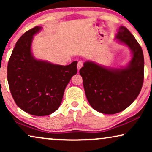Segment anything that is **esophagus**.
I'll list each match as a JSON object with an SVG mask.
<instances>
[{"label":"esophagus","mask_w":152,"mask_h":152,"mask_svg":"<svg viewBox=\"0 0 152 152\" xmlns=\"http://www.w3.org/2000/svg\"><path fill=\"white\" fill-rule=\"evenodd\" d=\"M77 70H80V68H82V66H83V62L80 61H79L78 63H77Z\"/></svg>","instance_id":"esophagus-1"}]
</instances>
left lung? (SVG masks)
<instances>
[{
	"label": "left lung",
	"instance_id": "obj_1",
	"mask_svg": "<svg viewBox=\"0 0 152 152\" xmlns=\"http://www.w3.org/2000/svg\"><path fill=\"white\" fill-rule=\"evenodd\" d=\"M116 39L129 48L133 57L124 68H107L86 61L80 70L91 107L104 114L126 109L136 99L144 80V56L140 45L125 27L120 26Z\"/></svg>",
	"mask_w": 152,
	"mask_h": 152
}]
</instances>
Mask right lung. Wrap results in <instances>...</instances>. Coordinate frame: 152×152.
<instances>
[{
	"instance_id": "1",
	"label": "right lung",
	"mask_w": 152,
	"mask_h": 152,
	"mask_svg": "<svg viewBox=\"0 0 152 152\" xmlns=\"http://www.w3.org/2000/svg\"><path fill=\"white\" fill-rule=\"evenodd\" d=\"M41 28L34 27L20 37L7 65L8 84L16 105L37 116L57 111L66 86L77 71V61L61 66L34 59L31 45L33 36Z\"/></svg>"
}]
</instances>
